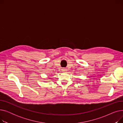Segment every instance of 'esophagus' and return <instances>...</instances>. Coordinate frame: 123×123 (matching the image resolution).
Listing matches in <instances>:
<instances>
[{"instance_id":"esophagus-1","label":"esophagus","mask_w":123,"mask_h":123,"mask_svg":"<svg viewBox=\"0 0 123 123\" xmlns=\"http://www.w3.org/2000/svg\"><path fill=\"white\" fill-rule=\"evenodd\" d=\"M62 71L64 72V71H66L67 69H65V68H63V69H62Z\"/></svg>"}]
</instances>
